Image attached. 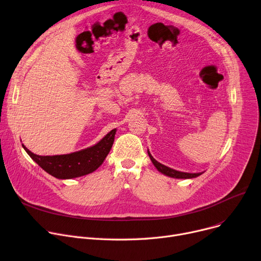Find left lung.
Returning a JSON list of instances; mask_svg holds the SVG:
<instances>
[{"instance_id":"8db88e82","label":"left lung","mask_w":261,"mask_h":261,"mask_svg":"<svg viewBox=\"0 0 261 261\" xmlns=\"http://www.w3.org/2000/svg\"><path fill=\"white\" fill-rule=\"evenodd\" d=\"M147 154H148V156H149V158H150V160H151V162H152V164H154L155 166H156V168L157 170L160 172V173H162V174H164V175H166V176H168V177H172V178H177V179H191V178H196V177H198V176H200L202 173H185V172H179V171H176V170H173V168H171V167H168V166H165V165H163V164H161L160 162H158L156 159H154V157H152L151 155H150V152L147 150Z\"/></svg>"}]
</instances>
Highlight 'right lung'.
<instances>
[{"instance_id": "add662e5", "label": "right lung", "mask_w": 261, "mask_h": 261, "mask_svg": "<svg viewBox=\"0 0 261 261\" xmlns=\"http://www.w3.org/2000/svg\"><path fill=\"white\" fill-rule=\"evenodd\" d=\"M116 128L111 130L94 146L71 152L67 155L39 156L22 146L36 163L49 175L58 179H71L95 172L103 163L113 146Z\"/></svg>"}]
</instances>
